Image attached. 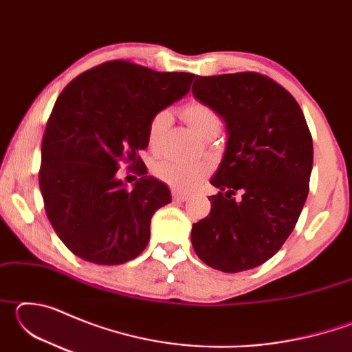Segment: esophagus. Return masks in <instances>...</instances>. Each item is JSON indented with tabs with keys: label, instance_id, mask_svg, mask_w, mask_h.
Wrapping results in <instances>:
<instances>
[{
	"label": "esophagus",
	"instance_id": "34e87169",
	"mask_svg": "<svg viewBox=\"0 0 352 352\" xmlns=\"http://www.w3.org/2000/svg\"><path fill=\"white\" fill-rule=\"evenodd\" d=\"M188 197H189V194H186V192H178V190H174V192H172V199L177 201H186Z\"/></svg>",
	"mask_w": 352,
	"mask_h": 352
}]
</instances>
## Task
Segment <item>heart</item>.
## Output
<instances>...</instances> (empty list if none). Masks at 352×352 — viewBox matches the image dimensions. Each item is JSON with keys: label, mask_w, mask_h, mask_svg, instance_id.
<instances>
[{"label": "heart", "mask_w": 352, "mask_h": 352, "mask_svg": "<svg viewBox=\"0 0 352 352\" xmlns=\"http://www.w3.org/2000/svg\"><path fill=\"white\" fill-rule=\"evenodd\" d=\"M183 118L189 124V127L197 133L200 138L214 130H220L222 121L216 111L210 105L199 100H192L183 107ZM172 116L168 110L158 111L153 115L147 127V144L155 151L162 142L166 130L169 129ZM153 174L160 180L168 183L169 186L175 189H192L199 184L201 178L206 174V168L200 163H180L172 162V160H162L153 164Z\"/></svg>", "instance_id": "heart-1"}]
</instances>
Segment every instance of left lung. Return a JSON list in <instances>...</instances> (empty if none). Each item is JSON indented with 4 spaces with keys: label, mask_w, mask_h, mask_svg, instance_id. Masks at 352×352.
I'll list each match as a JSON object with an SVG mask.
<instances>
[{
    "label": "left lung",
    "mask_w": 352,
    "mask_h": 352,
    "mask_svg": "<svg viewBox=\"0 0 352 352\" xmlns=\"http://www.w3.org/2000/svg\"><path fill=\"white\" fill-rule=\"evenodd\" d=\"M192 94L226 130L222 162L210 180L220 192L210 197V214L192 225L194 252L225 273L254 269L283 247L306 204L311 132L294 96L259 73L195 76Z\"/></svg>",
    "instance_id": "left-lung-1"
}]
</instances>
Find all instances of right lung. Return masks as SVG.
I'll list each match as a JSON object with an SVG mask.
<instances>
[{
    "label": "right lung",
    "instance_id": "add662e5",
    "mask_svg": "<svg viewBox=\"0 0 352 352\" xmlns=\"http://www.w3.org/2000/svg\"><path fill=\"white\" fill-rule=\"evenodd\" d=\"M192 80L190 73L111 60L77 76L57 98L38 183L52 228L76 256L119 265L146 248L152 216L172 197L147 175L140 151L153 115L188 94ZM122 162L143 175L132 190L117 178Z\"/></svg>",
    "mask_w": 352,
    "mask_h": 352
}]
</instances>
